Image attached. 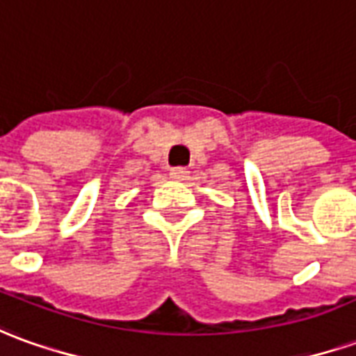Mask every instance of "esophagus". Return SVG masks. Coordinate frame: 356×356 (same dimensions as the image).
Returning a JSON list of instances; mask_svg holds the SVG:
<instances>
[{"label": "esophagus", "instance_id": "esophagus-1", "mask_svg": "<svg viewBox=\"0 0 356 356\" xmlns=\"http://www.w3.org/2000/svg\"><path fill=\"white\" fill-rule=\"evenodd\" d=\"M188 173H191V171L186 170V168H171L170 177L175 179V181H185V179L188 177Z\"/></svg>", "mask_w": 356, "mask_h": 356}]
</instances>
